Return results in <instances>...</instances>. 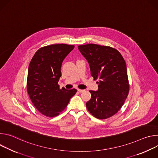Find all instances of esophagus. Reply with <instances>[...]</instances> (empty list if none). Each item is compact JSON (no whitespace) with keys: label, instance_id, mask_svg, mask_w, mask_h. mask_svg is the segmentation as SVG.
<instances>
[{"label":"esophagus","instance_id":"34e87169","mask_svg":"<svg viewBox=\"0 0 158 158\" xmlns=\"http://www.w3.org/2000/svg\"><path fill=\"white\" fill-rule=\"evenodd\" d=\"M77 91L79 92V93H82V92H84L85 90L84 89H77Z\"/></svg>","mask_w":158,"mask_h":158}]
</instances>
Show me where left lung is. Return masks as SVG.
I'll list each match as a JSON object with an SVG mask.
<instances>
[{
  "label": "left lung",
  "instance_id": "obj_1",
  "mask_svg": "<svg viewBox=\"0 0 158 158\" xmlns=\"http://www.w3.org/2000/svg\"><path fill=\"white\" fill-rule=\"evenodd\" d=\"M78 49L88 61L94 80L99 79L98 91H89L91 98L86 107L96 118L107 119L119 110L129 94L126 62L117 49L109 46L88 44Z\"/></svg>",
  "mask_w": 158,
  "mask_h": 158
}]
</instances>
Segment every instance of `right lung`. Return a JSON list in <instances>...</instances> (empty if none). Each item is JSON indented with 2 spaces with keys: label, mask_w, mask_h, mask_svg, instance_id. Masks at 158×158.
<instances>
[{
  "label": "right lung",
  "mask_w": 158,
  "mask_h": 158,
  "mask_svg": "<svg viewBox=\"0 0 158 158\" xmlns=\"http://www.w3.org/2000/svg\"><path fill=\"white\" fill-rule=\"evenodd\" d=\"M74 48L73 45L65 44L44 46L29 64L27 91L35 107L47 117L58 116L77 92L76 89H60L58 84L62 61Z\"/></svg>",
  "instance_id": "add662e5"
}]
</instances>
